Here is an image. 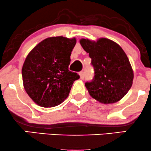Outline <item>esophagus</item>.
<instances>
[{"instance_id":"1","label":"esophagus","mask_w":151,"mask_h":151,"mask_svg":"<svg viewBox=\"0 0 151 151\" xmlns=\"http://www.w3.org/2000/svg\"><path fill=\"white\" fill-rule=\"evenodd\" d=\"M79 76H80V79H84V72L81 71V72H79Z\"/></svg>"}]
</instances>
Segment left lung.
I'll list each match as a JSON object with an SVG mask.
<instances>
[{
  "label": "left lung",
  "mask_w": 151,
  "mask_h": 151,
  "mask_svg": "<svg viewBox=\"0 0 151 151\" xmlns=\"http://www.w3.org/2000/svg\"><path fill=\"white\" fill-rule=\"evenodd\" d=\"M81 47L91 59L94 76L85 86L93 99L103 104L115 103L128 93L133 84V72L126 53L111 40L97 42L81 39Z\"/></svg>",
  "instance_id": "obj_1"
}]
</instances>
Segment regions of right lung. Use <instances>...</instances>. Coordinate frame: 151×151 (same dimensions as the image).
I'll return each instance as SVG.
<instances>
[{
    "mask_svg": "<svg viewBox=\"0 0 151 151\" xmlns=\"http://www.w3.org/2000/svg\"><path fill=\"white\" fill-rule=\"evenodd\" d=\"M76 39L47 38L31 50L22 69L26 92L37 104L53 107L67 98L74 81L79 79L69 70Z\"/></svg>",
    "mask_w": 151,
    "mask_h": 151,
    "instance_id": "1",
    "label": "right lung"
}]
</instances>
